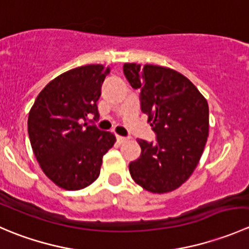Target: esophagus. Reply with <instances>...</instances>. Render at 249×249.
<instances>
[{
    "label": "esophagus",
    "instance_id": "obj_1",
    "mask_svg": "<svg viewBox=\"0 0 249 249\" xmlns=\"http://www.w3.org/2000/svg\"><path fill=\"white\" fill-rule=\"evenodd\" d=\"M117 141L119 143H124L127 141V137H124V136H119V135H117Z\"/></svg>",
    "mask_w": 249,
    "mask_h": 249
}]
</instances>
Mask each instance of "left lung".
Wrapping results in <instances>:
<instances>
[{
    "label": "left lung",
    "mask_w": 249,
    "mask_h": 249,
    "mask_svg": "<svg viewBox=\"0 0 249 249\" xmlns=\"http://www.w3.org/2000/svg\"><path fill=\"white\" fill-rule=\"evenodd\" d=\"M123 70L131 87L141 90V109L157 134L155 142L137 141L142 152L130 162V175L148 192L170 193L199 164L210 130L207 100L169 67L126 62Z\"/></svg>",
    "instance_id": "8db88e82"
}]
</instances>
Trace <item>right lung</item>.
<instances>
[{
	"label": "right lung",
	"mask_w": 249,
	"mask_h": 249,
	"mask_svg": "<svg viewBox=\"0 0 249 249\" xmlns=\"http://www.w3.org/2000/svg\"><path fill=\"white\" fill-rule=\"evenodd\" d=\"M108 73L104 65L70 70L48 83L30 109L27 131L35 157L62 189L79 190L96 180L102 157L117 141L112 132L85 123L90 114L99 118L96 102Z\"/></svg>",
	"instance_id": "1"
}]
</instances>
